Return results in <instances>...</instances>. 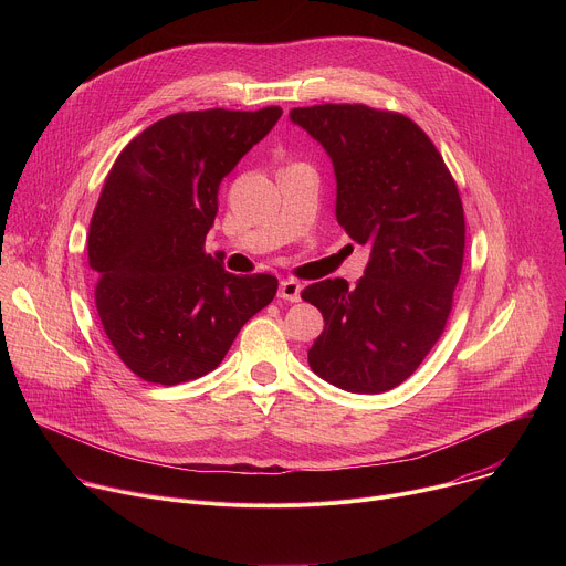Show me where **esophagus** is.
I'll return each instance as SVG.
<instances>
[{
    "label": "esophagus",
    "instance_id": "obj_1",
    "mask_svg": "<svg viewBox=\"0 0 566 566\" xmlns=\"http://www.w3.org/2000/svg\"><path fill=\"white\" fill-rule=\"evenodd\" d=\"M300 293H302V284H300L297 280L289 277V280H282V282H280V291H277V295H280L282 300L300 302Z\"/></svg>",
    "mask_w": 566,
    "mask_h": 566
}]
</instances>
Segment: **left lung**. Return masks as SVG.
Instances as JSON below:
<instances>
[{
	"instance_id": "obj_1",
	"label": "left lung",
	"mask_w": 566,
	"mask_h": 566,
	"mask_svg": "<svg viewBox=\"0 0 566 566\" xmlns=\"http://www.w3.org/2000/svg\"><path fill=\"white\" fill-rule=\"evenodd\" d=\"M332 158L336 219L369 249L356 286L343 277L302 291L325 332L311 369L354 394L410 378L441 338L465 249L463 206L428 134L402 114L365 105L291 109Z\"/></svg>"
}]
</instances>
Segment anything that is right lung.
Here are the masks:
<instances>
[{
  "label": "right lung",
  "mask_w": 566,
  "mask_h": 566,
  "mask_svg": "<svg viewBox=\"0 0 566 566\" xmlns=\"http://www.w3.org/2000/svg\"><path fill=\"white\" fill-rule=\"evenodd\" d=\"M280 116V107L172 114L116 158L87 251L103 329L143 380L179 385L212 371L275 297L273 275H232L203 244L219 184Z\"/></svg>",
  "instance_id": "obj_1"
}]
</instances>
